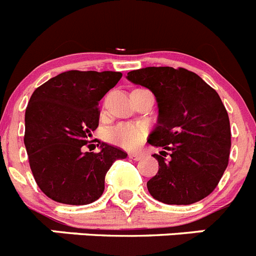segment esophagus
I'll list each match as a JSON object with an SVG mask.
<instances>
[{"label":"esophagus","mask_w":256,"mask_h":256,"mask_svg":"<svg viewBox=\"0 0 256 256\" xmlns=\"http://www.w3.org/2000/svg\"><path fill=\"white\" fill-rule=\"evenodd\" d=\"M128 157H130L131 160H134V161H139V160L143 158V154H142V153H130Z\"/></svg>","instance_id":"obj_1"}]
</instances>
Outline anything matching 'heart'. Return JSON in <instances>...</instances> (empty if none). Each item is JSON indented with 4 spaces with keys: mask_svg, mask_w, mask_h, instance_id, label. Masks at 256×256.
Returning <instances> with one entry per match:
<instances>
[{
    "mask_svg": "<svg viewBox=\"0 0 256 256\" xmlns=\"http://www.w3.org/2000/svg\"><path fill=\"white\" fill-rule=\"evenodd\" d=\"M146 136V128L142 124H120L110 128L106 138L110 143L125 148L136 150Z\"/></svg>",
    "mask_w": 256,
    "mask_h": 256,
    "instance_id": "heart-1",
    "label": "heart"
}]
</instances>
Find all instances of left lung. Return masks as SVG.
<instances>
[{
	"mask_svg": "<svg viewBox=\"0 0 256 256\" xmlns=\"http://www.w3.org/2000/svg\"><path fill=\"white\" fill-rule=\"evenodd\" d=\"M126 78L150 88L158 106L148 142L164 150L153 154L158 172L146 183L148 192L168 205H190L208 197L230 158V117L220 96L184 68L146 66L131 70Z\"/></svg>",
	"mask_w": 256,
	"mask_h": 256,
	"instance_id": "8db88e82",
	"label": "left lung"
}]
</instances>
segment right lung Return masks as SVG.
Segmentation results:
<instances>
[{
  "label": "right lung",
  "mask_w": 256,
  "mask_h": 256,
  "mask_svg": "<svg viewBox=\"0 0 256 256\" xmlns=\"http://www.w3.org/2000/svg\"><path fill=\"white\" fill-rule=\"evenodd\" d=\"M121 72L68 70L37 88L26 110V144L40 190L66 205H88L104 192L106 171L128 153L100 143L84 152L99 125V102Z\"/></svg>",
  "instance_id": "obj_1"
}]
</instances>
